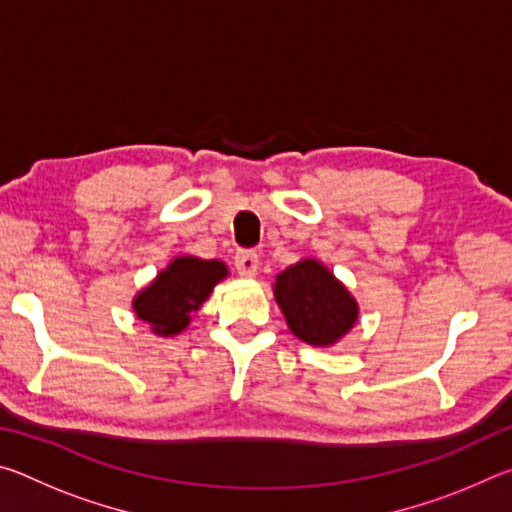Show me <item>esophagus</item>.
Wrapping results in <instances>:
<instances>
[{
	"instance_id": "34e87169",
	"label": "esophagus",
	"mask_w": 512,
	"mask_h": 512,
	"mask_svg": "<svg viewBox=\"0 0 512 512\" xmlns=\"http://www.w3.org/2000/svg\"><path fill=\"white\" fill-rule=\"evenodd\" d=\"M235 266H237V273L244 275V277H255L257 275V268H259V257L253 250H239L235 255Z\"/></svg>"
}]
</instances>
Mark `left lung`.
Here are the masks:
<instances>
[{
  "instance_id": "left-lung-1",
  "label": "left lung",
  "mask_w": 512,
  "mask_h": 512,
  "mask_svg": "<svg viewBox=\"0 0 512 512\" xmlns=\"http://www.w3.org/2000/svg\"><path fill=\"white\" fill-rule=\"evenodd\" d=\"M273 296L291 334L314 348H332L359 320L357 298L314 257L277 273Z\"/></svg>"
}]
</instances>
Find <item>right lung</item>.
I'll return each mask as SVG.
<instances>
[{
	"mask_svg": "<svg viewBox=\"0 0 512 512\" xmlns=\"http://www.w3.org/2000/svg\"><path fill=\"white\" fill-rule=\"evenodd\" d=\"M228 273V266L221 259L173 257L144 289L135 293L133 314L162 339L183 334L196 311Z\"/></svg>",
	"mask_w": 512,
	"mask_h": 512,
	"instance_id": "right-lung-1",
	"label": "right lung"
}]
</instances>
